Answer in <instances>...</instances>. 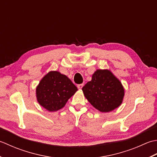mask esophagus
<instances>
[{
  "instance_id": "1",
  "label": "esophagus",
  "mask_w": 157,
  "mask_h": 157,
  "mask_svg": "<svg viewBox=\"0 0 157 157\" xmlns=\"http://www.w3.org/2000/svg\"><path fill=\"white\" fill-rule=\"evenodd\" d=\"M83 84H78V85H77V87L78 88V89H82V87H83Z\"/></svg>"
}]
</instances>
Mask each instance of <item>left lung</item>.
<instances>
[{
	"instance_id": "8db88e82",
	"label": "left lung",
	"mask_w": 157,
	"mask_h": 157,
	"mask_svg": "<svg viewBox=\"0 0 157 157\" xmlns=\"http://www.w3.org/2000/svg\"><path fill=\"white\" fill-rule=\"evenodd\" d=\"M82 90L93 106L102 113L114 110L122 103L124 89L110 70H98Z\"/></svg>"
}]
</instances>
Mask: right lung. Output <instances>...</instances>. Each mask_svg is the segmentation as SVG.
<instances>
[{"label":"right lung","mask_w":157,"mask_h":157,"mask_svg":"<svg viewBox=\"0 0 157 157\" xmlns=\"http://www.w3.org/2000/svg\"><path fill=\"white\" fill-rule=\"evenodd\" d=\"M77 90V87L66 75L52 71L39 82L36 87V98L38 103L45 109L57 111L64 106Z\"/></svg>","instance_id":"1"}]
</instances>
